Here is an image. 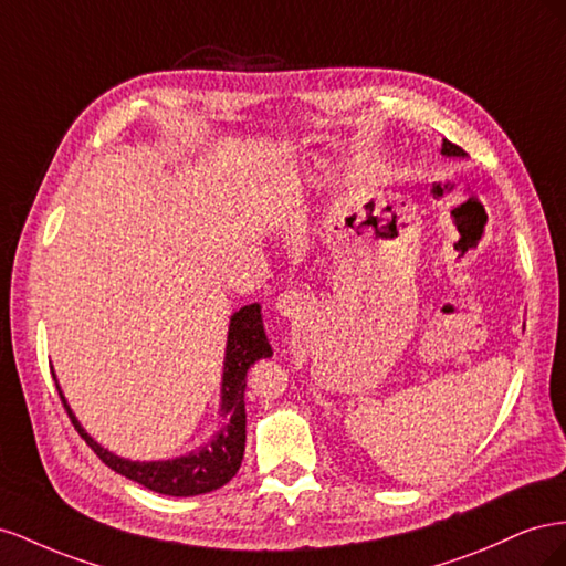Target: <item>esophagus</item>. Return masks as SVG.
I'll return each instance as SVG.
<instances>
[{
	"instance_id": "esophagus-1",
	"label": "esophagus",
	"mask_w": 566,
	"mask_h": 566,
	"mask_svg": "<svg viewBox=\"0 0 566 566\" xmlns=\"http://www.w3.org/2000/svg\"><path fill=\"white\" fill-rule=\"evenodd\" d=\"M305 305H308V296L298 289H289L280 298H277V311L284 317H301V313L305 311Z\"/></svg>"
}]
</instances>
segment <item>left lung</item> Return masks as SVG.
I'll return each mask as SVG.
<instances>
[{
    "label": "left lung",
    "instance_id": "left-lung-1",
    "mask_svg": "<svg viewBox=\"0 0 566 566\" xmlns=\"http://www.w3.org/2000/svg\"><path fill=\"white\" fill-rule=\"evenodd\" d=\"M441 151L446 154V156H467L458 144H453V142H448V139H443V147H441Z\"/></svg>",
    "mask_w": 566,
    "mask_h": 566
}]
</instances>
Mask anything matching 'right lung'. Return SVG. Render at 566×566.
<instances>
[{"label": "right lung", "instance_id": "obj_1", "mask_svg": "<svg viewBox=\"0 0 566 566\" xmlns=\"http://www.w3.org/2000/svg\"><path fill=\"white\" fill-rule=\"evenodd\" d=\"M272 348L268 344V336L263 332L261 319V305L251 303L244 305L239 313L230 319V334H228V350H224V375H222V415L228 422L218 431L211 443H206L199 453H191L177 460H158V462H133L108 453L92 436L80 427L75 415L71 412L66 398L59 391L63 408H66L73 427L83 436L85 443L94 450L113 472L127 476L130 481L142 483L144 489L175 495V497H189L211 493L224 486L241 467L244 460V446H247V408H244V391H247V373L249 367L261 360L270 358ZM59 389V386H56Z\"/></svg>", "mask_w": 566, "mask_h": 566}]
</instances>
